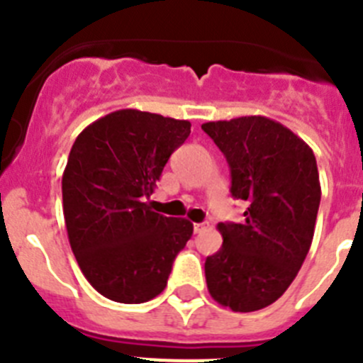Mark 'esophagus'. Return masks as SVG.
Instances as JSON below:
<instances>
[{
    "label": "esophagus",
    "mask_w": 363,
    "mask_h": 363,
    "mask_svg": "<svg viewBox=\"0 0 363 363\" xmlns=\"http://www.w3.org/2000/svg\"><path fill=\"white\" fill-rule=\"evenodd\" d=\"M205 229V223H194V233H201Z\"/></svg>",
    "instance_id": "obj_1"
}]
</instances>
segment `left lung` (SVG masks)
Here are the masks:
<instances>
[{
    "mask_svg": "<svg viewBox=\"0 0 363 363\" xmlns=\"http://www.w3.org/2000/svg\"><path fill=\"white\" fill-rule=\"evenodd\" d=\"M230 167V194L249 203L243 223H218L221 249L205 259L211 296L236 313L271 306L296 278L320 207L313 150L293 130L265 116L209 121Z\"/></svg>",
    "mask_w": 363,
    "mask_h": 363,
    "instance_id": "obj_1",
    "label": "left lung"
}]
</instances>
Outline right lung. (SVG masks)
Returning <instances> with one entry per match:
<instances>
[{
	"label": "right lung",
	"mask_w": 363,
	"mask_h": 363,
	"mask_svg": "<svg viewBox=\"0 0 363 363\" xmlns=\"http://www.w3.org/2000/svg\"><path fill=\"white\" fill-rule=\"evenodd\" d=\"M189 134L185 120L123 108L83 129L70 149L62 179L67 234L89 284L108 300L158 296L192 236L191 221L145 203Z\"/></svg>",
	"instance_id": "obj_1"
}]
</instances>
